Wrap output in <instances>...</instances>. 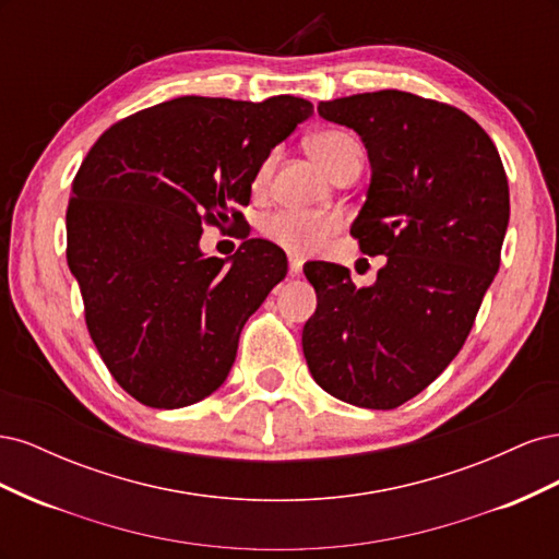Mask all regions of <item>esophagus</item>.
Returning <instances> with one entry per match:
<instances>
[{
	"label": "esophagus",
	"instance_id": "34e87169",
	"mask_svg": "<svg viewBox=\"0 0 559 559\" xmlns=\"http://www.w3.org/2000/svg\"><path fill=\"white\" fill-rule=\"evenodd\" d=\"M300 270H302V261L292 253V257H289V273H292V277L300 275Z\"/></svg>",
	"mask_w": 559,
	"mask_h": 559
}]
</instances>
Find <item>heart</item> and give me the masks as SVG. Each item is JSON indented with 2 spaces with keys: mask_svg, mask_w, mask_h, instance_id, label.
Wrapping results in <instances>:
<instances>
[{
  "mask_svg": "<svg viewBox=\"0 0 559 559\" xmlns=\"http://www.w3.org/2000/svg\"><path fill=\"white\" fill-rule=\"evenodd\" d=\"M308 148L312 158L331 175L341 170L347 160L361 158L359 142L354 140L352 134L341 130H326V132L314 134V138L308 142ZM270 165H273V158H267L261 165L259 181L267 177ZM337 228H341V222H337L335 216L298 214V212L273 214L270 218H265L263 224V230L270 240H275L277 245H282L284 249H289L294 253L314 251L319 245H324V240Z\"/></svg>",
  "mask_w": 559,
  "mask_h": 559,
  "instance_id": "obj_1",
  "label": "heart"
}]
</instances>
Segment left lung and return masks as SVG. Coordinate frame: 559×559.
<instances>
[{
  "label": "left lung",
  "instance_id": "left-lung-1",
  "mask_svg": "<svg viewBox=\"0 0 559 559\" xmlns=\"http://www.w3.org/2000/svg\"><path fill=\"white\" fill-rule=\"evenodd\" d=\"M359 134L370 183L349 226L368 257H386L370 286L310 261L317 310L302 354L331 396L392 411L443 373L492 284L511 202L499 151L464 111L403 91L319 103Z\"/></svg>",
  "mask_w": 559,
  "mask_h": 559
}]
</instances>
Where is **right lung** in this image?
<instances>
[{
	"label": "right lung",
	"mask_w": 559,
	"mask_h": 559,
	"mask_svg": "<svg viewBox=\"0 0 559 559\" xmlns=\"http://www.w3.org/2000/svg\"><path fill=\"white\" fill-rule=\"evenodd\" d=\"M310 116L294 95H186L123 118L79 167L67 265L99 357L148 408L214 394L245 321L286 277V253L247 228L228 259L205 257L200 238L202 224H245L261 165Z\"/></svg>",
	"instance_id": "add662e5"
}]
</instances>
